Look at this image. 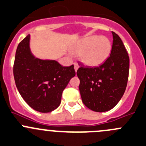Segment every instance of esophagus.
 <instances>
[{"label":"esophagus","instance_id":"1","mask_svg":"<svg viewBox=\"0 0 146 146\" xmlns=\"http://www.w3.org/2000/svg\"><path fill=\"white\" fill-rule=\"evenodd\" d=\"M74 70H75V72H77V69H79V65L77 64V63H74Z\"/></svg>","mask_w":146,"mask_h":146}]
</instances>
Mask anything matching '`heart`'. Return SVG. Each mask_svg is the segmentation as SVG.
<instances>
[{
	"instance_id": "obj_1",
	"label": "heart",
	"mask_w": 146,
	"mask_h": 146,
	"mask_svg": "<svg viewBox=\"0 0 146 146\" xmlns=\"http://www.w3.org/2000/svg\"><path fill=\"white\" fill-rule=\"evenodd\" d=\"M112 50V44L105 36H88L77 41L71 48V52L80 54L81 62L90 67H95L108 59Z\"/></svg>"
}]
</instances>
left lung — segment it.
Returning a JSON list of instances; mask_svg holds the SVG:
<instances>
[{"mask_svg": "<svg viewBox=\"0 0 146 146\" xmlns=\"http://www.w3.org/2000/svg\"><path fill=\"white\" fill-rule=\"evenodd\" d=\"M113 41L109 57L98 67L78 69L82 100L87 108L98 112L115 106L123 97L129 74L128 54L121 38L112 31Z\"/></svg>", "mask_w": 146, "mask_h": 146, "instance_id": "8db88e82", "label": "left lung"}]
</instances>
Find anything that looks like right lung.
I'll use <instances>...</instances> for the list:
<instances>
[{
  "instance_id": "add662e5",
  "label": "right lung",
  "mask_w": 146,
  "mask_h": 146,
  "mask_svg": "<svg viewBox=\"0 0 146 146\" xmlns=\"http://www.w3.org/2000/svg\"><path fill=\"white\" fill-rule=\"evenodd\" d=\"M74 65L36 58L31 51L30 35L17 47L13 65L16 87L25 102L40 112H50L59 106L62 92L75 76Z\"/></svg>"
}]
</instances>
